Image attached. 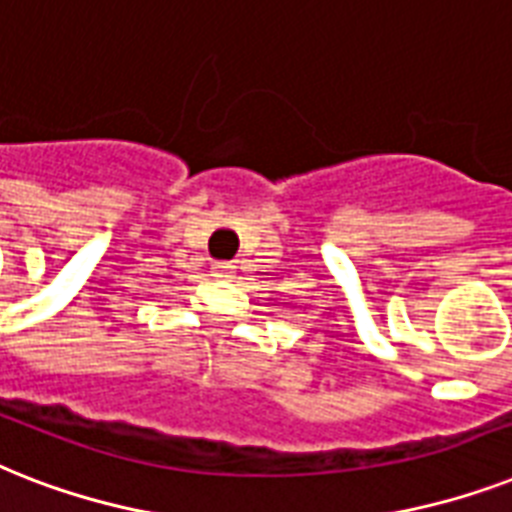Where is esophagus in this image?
<instances>
[{"label":"esophagus","instance_id":"34e87169","mask_svg":"<svg viewBox=\"0 0 512 512\" xmlns=\"http://www.w3.org/2000/svg\"><path fill=\"white\" fill-rule=\"evenodd\" d=\"M232 264H214V267H211V272H214V277H219V280H230L232 275H235V272H232Z\"/></svg>","mask_w":512,"mask_h":512}]
</instances>
